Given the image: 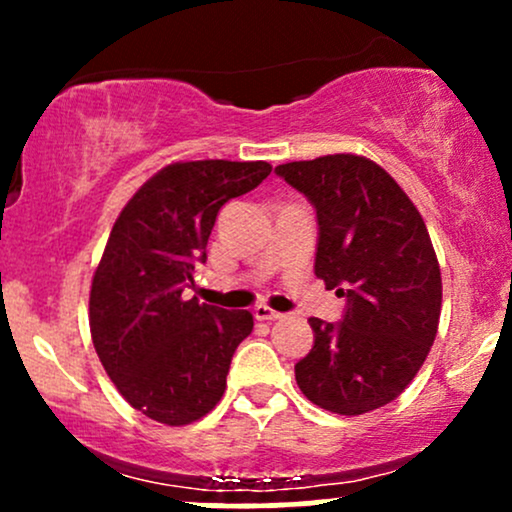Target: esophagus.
Wrapping results in <instances>:
<instances>
[{
    "mask_svg": "<svg viewBox=\"0 0 512 512\" xmlns=\"http://www.w3.org/2000/svg\"><path fill=\"white\" fill-rule=\"evenodd\" d=\"M255 317H257V320H264V322H274V320H281V317H284V313H276V310L267 308V305H257Z\"/></svg>",
    "mask_w": 512,
    "mask_h": 512,
    "instance_id": "obj_1",
    "label": "esophagus"
}]
</instances>
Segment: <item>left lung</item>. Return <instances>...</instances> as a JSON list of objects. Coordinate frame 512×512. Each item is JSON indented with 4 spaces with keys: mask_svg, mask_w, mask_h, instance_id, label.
<instances>
[{
    "mask_svg": "<svg viewBox=\"0 0 512 512\" xmlns=\"http://www.w3.org/2000/svg\"><path fill=\"white\" fill-rule=\"evenodd\" d=\"M315 207V276L346 298L339 322L310 317L296 383L317 407L358 416L404 392L438 332L440 267L419 209L378 163L354 154L276 166Z\"/></svg>",
    "mask_w": 512,
    "mask_h": 512,
    "instance_id": "1",
    "label": "left lung"
}]
</instances>
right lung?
Here are the masks:
<instances>
[{
	"label": "right lung",
	"mask_w": 512,
	"mask_h": 512,
	"mask_svg": "<svg viewBox=\"0 0 512 512\" xmlns=\"http://www.w3.org/2000/svg\"><path fill=\"white\" fill-rule=\"evenodd\" d=\"M272 173L264 161L170 163L117 216L93 274L88 325L120 395L149 419L185 426L219 404L248 310L187 301L216 214Z\"/></svg>",
	"instance_id": "add662e5"
}]
</instances>
